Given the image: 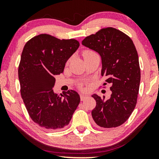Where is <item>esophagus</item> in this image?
Instances as JSON below:
<instances>
[{"instance_id": "1", "label": "esophagus", "mask_w": 159, "mask_h": 159, "mask_svg": "<svg viewBox=\"0 0 159 159\" xmlns=\"http://www.w3.org/2000/svg\"><path fill=\"white\" fill-rule=\"evenodd\" d=\"M80 99H81V100L83 101V100H84V99H85L86 98H87L88 95H84V94H80Z\"/></svg>"}]
</instances>
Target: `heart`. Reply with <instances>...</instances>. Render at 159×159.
<instances>
[{"mask_svg":"<svg viewBox=\"0 0 159 159\" xmlns=\"http://www.w3.org/2000/svg\"><path fill=\"white\" fill-rule=\"evenodd\" d=\"M93 53H95V52H93V51H91V50H86L84 52H83V57H85V56H86V55H90V54H93Z\"/></svg>","mask_w":159,"mask_h":159,"instance_id":"1","label":"heart"}]
</instances>
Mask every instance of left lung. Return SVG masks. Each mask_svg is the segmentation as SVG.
I'll return each instance as SVG.
<instances>
[{"mask_svg":"<svg viewBox=\"0 0 159 159\" xmlns=\"http://www.w3.org/2000/svg\"><path fill=\"white\" fill-rule=\"evenodd\" d=\"M82 45L99 54L101 75L106 76L105 81L111 85L109 99L92 95L96 101L92 111L93 120L102 128L118 127L128 119L137 104L140 68L135 46L130 37L112 27L87 36Z\"/></svg>","mask_w":159,"mask_h":159,"instance_id":"left-lung-1","label":"left lung"}]
</instances>
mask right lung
<instances>
[{
    "label": "right lung",
    "mask_w": 159,
    "mask_h": 159,
    "mask_svg": "<svg viewBox=\"0 0 159 159\" xmlns=\"http://www.w3.org/2000/svg\"><path fill=\"white\" fill-rule=\"evenodd\" d=\"M75 39L40 34L26 43L18 69L20 93L29 116L42 128L51 130L69 124L80 103V96L70 90L54 93L55 75L64 71L66 61L79 47Z\"/></svg>",
    "instance_id": "right-lung-1"
}]
</instances>
